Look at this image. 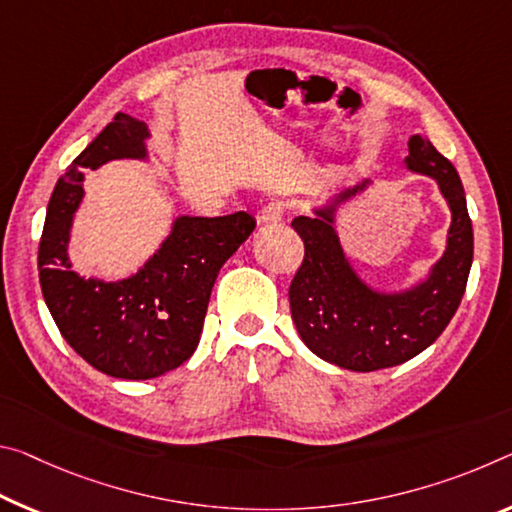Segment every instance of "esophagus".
I'll use <instances>...</instances> for the list:
<instances>
[{"mask_svg":"<svg viewBox=\"0 0 512 512\" xmlns=\"http://www.w3.org/2000/svg\"><path fill=\"white\" fill-rule=\"evenodd\" d=\"M285 212H287V205L282 200H273V202H269V205H266L262 212H259V216H257V221L262 223V225H273V223H280L282 221V216H285Z\"/></svg>","mask_w":512,"mask_h":512,"instance_id":"34e87169","label":"esophagus"}]
</instances>
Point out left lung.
Returning a JSON list of instances; mask_svg holds the SVG:
<instances>
[{
  "instance_id": "1",
  "label": "left lung",
  "mask_w": 512,
  "mask_h": 512,
  "mask_svg": "<svg viewBox=\"0 0 512 512\" xmlns=\"http://www.w3.org/2000/svg\"><path fill=\"white\" fill-rule=\"evenodd\" d=\"M405 164L431 175L451 207L446 250L428 278L403 294H378L355 275L335 232V207L364 184L344 191L316 216L291 227L305 243L303 264L289 285L291 319L312 353L348 371L396 367L431 346L456 314L474 259L465 189L449 159L424 134L410 136Z\"/></svg>"
}]
</instances>
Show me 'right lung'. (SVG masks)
I'll return each mask as SVG.
<instances>
[{
    "label": "right lung",
    "mask_w": 512,
    "mask_h": 512,
    "mask_svg": "<svg viewBox=\"0 0 512 512\" xmlns=\"http://www.w3.org/2000/svg\"><path fill=\"white\" fill-rule=\"evenodd\" d=\"M145 139V123L116 113L56 182L38 246L40 289L63 339L97 371L127 380L157 378L191 358L216 275L255 230L246 212L180 216L132 278L102 282L72 271L68 239L84 170L111 159H145Z\"/></svg>",
    "instance_id": "right-lung-1"
}]
</instances>
